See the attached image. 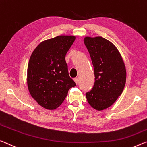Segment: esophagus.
<instances>
[{"label": "esophagus", "instance_id": "34e87169", "mask_svg": "<svg viewBox=\"0 0 147 147\" xmlns=\"http://www.w3.org/2000/svg\"><path fill=\"white\" fill-rule=\"evenodd\" d=\"M74 81H75L76 84H78L79 83V78H74Z\"/></svg>", "mask_w": 147, "mask_h": 147}]
</instances>
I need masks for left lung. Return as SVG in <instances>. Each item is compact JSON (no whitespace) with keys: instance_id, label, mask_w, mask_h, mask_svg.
I'll return each instance as SVG.
<instances>
[{"instance_id":"left-lung-1","label":"left lung","mask_w":147,"mask_h":147,"mask_svg":"<svg viewBox=\"0 0 147 147\" xmlns=\"http://www.w3.org/2000/svg\"><path fill=\"white\" fill-rule=\"evenodd\" d=\"M84 43L94 66L95 82L86 92V99L94 109L100 111L113 104L124 90L126 71L117 47L102 37H86Z\"/></svg>"}]
</instances>
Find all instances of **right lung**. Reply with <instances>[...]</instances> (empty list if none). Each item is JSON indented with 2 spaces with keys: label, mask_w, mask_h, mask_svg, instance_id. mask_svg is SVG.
<instances>
[{
  "label": "right lung",
  "mask_w": 147,
  "mask_h": 147,
  "mask_svg": "<svg viewBox=\"0 0 147 147\" xmlns=\"http://www.w3.org/2000/svg\"><path fill=\"white\" fill-rule=\"evenodd\" d=\"M75 40L73 36H59L41 43L31 55L27 69L28 90L45 109L60 106L69 88L76 86L65 60Z\"/></svg>",
  "instance_id": "1"
}]
</instances>
